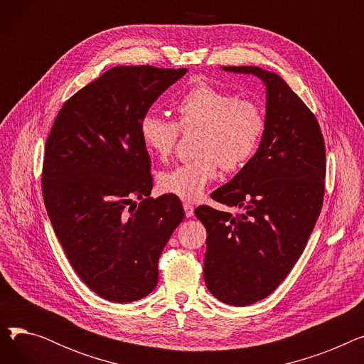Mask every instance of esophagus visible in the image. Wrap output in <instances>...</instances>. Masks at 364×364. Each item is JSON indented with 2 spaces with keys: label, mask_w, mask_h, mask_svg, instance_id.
<instances>
[{
  "label": "esophagus",
  "mask_w": 364,
  "mask_h": 364,
  "mask_svg": "<svg viewBox=\"0 0 364 364\" xmlns=\"http://www.w3.org/2000/svg\"><path fill=\"white\" fill-rule=\"evenodd\" d=\"M183 208H184V213H186V217H187V218L193 217V214H195V208H193V205H192V203H190V202H184V203H183Z\"/></svg>",
  "instance_id": "esophagus-1"
}]
</instances>
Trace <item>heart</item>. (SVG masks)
<instances>
[{"instance_id":"b5f03b06","label":"heart","mask_w":364,"mask_h":364,"mask_svg":"<svg viewBox=\"0 0 364 364\" xmlns=\"http://www.w3.org/2000/svg\"><path fill=\"white\" fill-rule=\"evenodd\" d=\"M177 122L147 112L139 122L143 146L151 156L166 159L174 150L180 129L196 131V158L161 171L158 186L164 193L184 200L199 199L217 178L220 165L239 171L250 164L262 143L267 118L262 107L211 84L198 82L176 103Z\"/></svg>"}]
</instances>
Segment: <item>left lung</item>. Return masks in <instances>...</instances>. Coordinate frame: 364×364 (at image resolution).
Instances as JSON below:
<instances>
[{
  "mask_svg": "<svg viewBox=\"0 0 364 364\" xmlns=\"http://www.w3.org/2000/svg\"><path fill=\"white\" fill-rule=\"evenodd\" d=\"M223 69L252 73L267 90V129L257 155L211 195L245 213L208 205L195 211L208 233V291L245 307L269 296L305 250L323 206L326 147L314 113L279 75L257 66Z\"/></svg>",
  "mask_w": 364,
  "mask_h": 364,
  "instance_id": "obj_1",
  "label": "left lung"
}]
</instances>
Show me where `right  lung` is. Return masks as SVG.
Listing matches in <instances>:
<instances>
[{
	"label": "right lung",
	"mask_w": 364,
	"mask_h": 364,
	"mask_svg": "<svg viewBox=\"0 0 364 364\" xmlns=\"http://www.w3.org/2000/svg\"><path fill=\"white\" fill-rule=\"evenodd\" d=\"M186 72L149 65L106 70L62 106L46 143L41 184L54 233L75 273L112 302L156 288L159 257L184 218L177 196L150 198L139 122Z\"/></svg>",
	"instance_id": "1"
}]
</instances>
